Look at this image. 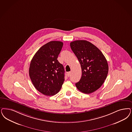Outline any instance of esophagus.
Here are the masks:
<instances>
[{"instance_id":"esophagus-1","label":"esophagus","mask_w":132,"mask_h":132,"mask_svg":"<svg viewBox=\"0 0 132 132\" xmlns=\"http://www.w3.org/2000/svg\"><path fill=\"white\" fill-rule=\"evenodd\" d=\"M70 75H71V72H69L67 73V75H68V77L70 76Z\"/></svg>"}]
</instances>
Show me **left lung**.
<instances>
[{
	"label": "left lung",
	"instance_id": "8db88e82",
	"mask_svg": "<svg viewBox=\"0 0 132 132\" xmlns=\"http://www.w3.org/2000/svg\"><path fill=\"white\" fill-rule=\"evenodd\" d=\"M70 47L82 70L81 77L76 86L83 93L94 92L101 86L107 76L109 67L107 60L99 49L89 41H73Z\"/></svg>",
	"mask_w": 132,
	"mask_h": 132
}]
</instances>
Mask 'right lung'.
I'll return each instance as SVG.
<instances>
[{
  "mask_svg": "<svg viewBox=\"0 0 132 132\" xmlns=\"http://www.w3.org/2000/svg\"><path fill=\"white\" fill-rule=\"evenodd\" d=\"M63 45L61 41H50L39 48L31 61V80L36 90L46 96L57 94L63 83L64 69L57 59Z\"/></svg>",
  "mask_w": 132,
  "mask_h": 132,
  "instance_id": "1",
  "label": "right lung"
}]
</instances>
